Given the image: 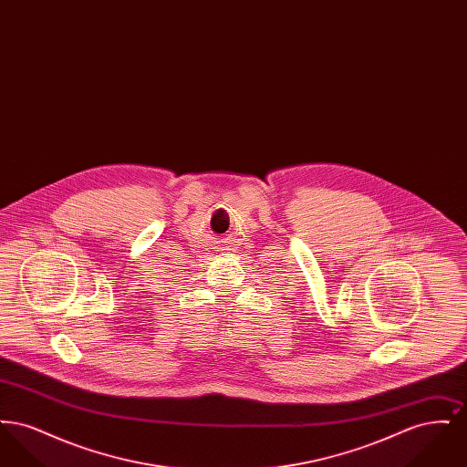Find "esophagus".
I'll use <instances>...</instances> for the list:
<instances>
[{
    "mask_svg": "<svg viewBox=\"0 0 467 467\" xmlns=\"http://www.w3.org/2000/svg\"><path fill=\"white\" fill-rule=\"evenodd\" d=\"M225 244H227V242H225V240H221V238L215 242V244H217V248H219V250H227V248H223Z\"/></svg>",
    "mask_w": 467,
    "mask_h": 467,
    "instance_id": "1",
    "label": "esophagus"
}]
</instances>
